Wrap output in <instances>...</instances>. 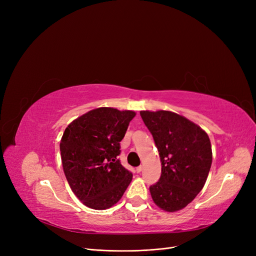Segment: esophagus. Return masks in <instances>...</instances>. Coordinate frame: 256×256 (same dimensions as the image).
Here are the masks:
<instances>
[{
    "label": "esophagus",
    "mask_w": 256,
    "mask_h": 256,
    "mask_svg": "<svg viewBox=\"0 0 256 256\" xmlns=\"http://www.w3.org/2000/svg\"><path fill=\"white\" fill-rule=\"evenodd\" d=\"M142 166H138L136 168V173H140V172H142Z\"/></svg>",
    "instance_id": "esophagus-1"
}]
</instances>
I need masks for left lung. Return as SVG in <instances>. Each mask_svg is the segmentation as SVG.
Wrapping results in <instances>:
<instances>
[{
	"label": "left lung",
	"instance_id": "obj_1",
	"mask_svg": "<svg viewBox=\"0 0 256 256\" xmlns=\"http://www.w3.org/2000/svg\"><path fill=\"white\" fill-rule=\"evenodd\" d=\"M152 134L160 161L161 176L150 187L152 200L174 212L191 203L206 182L212 166L210 140L205 131L171 111H141Z\"/></svg>",
	"mask_w": 256,
	"mask_h": 256
}]
</instances>
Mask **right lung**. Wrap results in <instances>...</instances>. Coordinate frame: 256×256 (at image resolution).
<instances>
[{"label": "right lung", "instance_id": "obj_1", "mask_svg": "<svg viewBox=\"0 0 256 256\" xmlns=\"http://www.w3.org/2000/svg\"><path fill=\"white\" fill-rule=\"evenodd\" d=\"M134 111L98 108L72 120L60 143L62 164L72 192L90 208L104 210L116 204L132 173L116 158Z\"/></svg>", "mask_w": 256, "mask_h": 256}]
</instances>
